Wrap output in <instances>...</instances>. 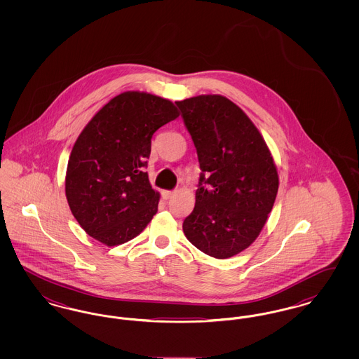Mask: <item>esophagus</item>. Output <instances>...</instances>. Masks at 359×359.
Listing matches in <instances>:
<instances>
[{
    "mask_svg": "<svg viewBox=\"0 0 359 359\" xmlns=\"http://www.w3.org/2000/svg\"><path fill=\"white\" fill-rule=\"evenodd\" d=\"M175 194H176L175 191H163V198L164 199H171Z\"/></svg>",
    "mask_w": 359,
    "mask_h": 359,
    "instance_id": "34e87169",
    "label": "esophagus"
}]
</instances>
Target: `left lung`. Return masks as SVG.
Masks as SVG:
<instances>
[{
  "label": "left lung",
  "instance_id": "left-lung-1",
  "mask_svg": "<svg viewBox=\"0 0 359 359\" xmlns=\"http://www.w3.org/2000/svg\"><path fill=\"white\" fill-rule=\"evenodd\" d=\"M176 104L202 171L183 231L207 256L230 258L256 241L273 208V156L256 125L229 98L208 94Z\"/></svg>",
  "mask_w": 359,
  "mask_h": 359
}]
</instances>
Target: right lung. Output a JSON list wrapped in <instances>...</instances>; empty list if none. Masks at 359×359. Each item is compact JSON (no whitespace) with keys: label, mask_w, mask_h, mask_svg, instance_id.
<instances>
[{"label":"right lung","mask_w":359,"mask_h":359,"mask_svg":"<svg viewBox=\"0 0 359 359\" xmlns=\"http://www.w3.org/2000/svg\"><path fill=\"white\" fill-rule=\"evenodd\" d=\"M177 117L170 100L125 91L88 121L69 154L66 198L90 237L118 246L152 221L160 194L144 172L145 160L154 132Z\"/></svg>","instance_id":"add662e5"}]
</instances>
